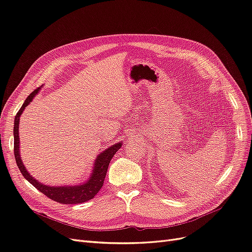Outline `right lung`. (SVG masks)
Listing matches in <instances>:
<instances>
[{"label": "right lung", "mask_w": 252, "mask_h": 252, "mask_svg": "<svg viewBox=\"0 0 252 252\" xmlns=\"http://www.w3.org/2000/svg\"><path fill=\"white\" fill-rule=\"evenodd\" d=\"M42 87L35 89L32 94L28 95L24 104L22 105L21 109L17 113L14 118V125H13V136H14V158H16L17 165L21 173L30 184L33 185L37 190H40L42 193L47 195L49 199L56 201L61 204H81L87 202L94 197V195L100 191L104 184V180L106 177V172L108 169V165L111 161L114 154L122 147V142L111 145L110 147L105 149L103 152H100L98 156L95 158L93 170L89 175V178L86 182L82 183L79 185H71V186H49L45 185L43 183L35 180L32 175L27 171L26 167L23 164L20 154V138H19V124H20V117L21 114L30 103L32 102L34 96L39 94V91Z\"/></svg>", "instance_id": "right-lung-1"}]
</instances>
